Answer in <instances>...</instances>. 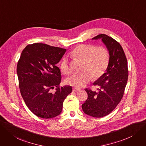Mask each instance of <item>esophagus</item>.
I'll return each mask as SVG.
<instances>
[{
    "label": "esophagus",
    "mask_w": 146,
    "mask_h": 146,
    "mask_svg": "<svg viewBox=\"0 0 146 146\" xmlns=\"http://www.w3.org/2000/svg\"><path fill=\"white\" fill-rule=\"evenodd\" d=\"M81 89H78V88H76V87H74V88L72 89V90L74 91V92H78L80 91Z\"/></svg>",
    "instance_id": "obj_1"
}]
</instances>
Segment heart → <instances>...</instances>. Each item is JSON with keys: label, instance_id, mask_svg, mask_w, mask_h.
I'll list each match as a JSON object with an SVG mask.
<instances>
[{"label": "heart", "instance_id": "1", "mask_svg": "<svg viewBox=\"0 0 146 146\" xmlns=\"http://www.w3.org/2000/svg\"><path fill=\"white\" fill-rule=\"evenodd\" d=\"M72 56L84 61L83 72L74 74L66 80L67 84L76 87H83L93 78H98L106 71L108 66L110 54L107 48L104 46L98 47L92 44H83L78 46L71 53ZM61 71L65 74L71 72L68 59L64 58L60 63Z\"/></svg>", "mask_w": 146, "mask_h": 146}]
</instances>
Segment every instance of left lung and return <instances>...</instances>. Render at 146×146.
<instances>
[{
  "instance_id": "8db88e82",
  "label": "left lung",
  "mask_w": 146,
  "mask_h": 146,
  "mask_svg": "<svg viewBox=\"0 0 146 146\" xmlns=\"http://www.w3.org/2000/svg\"><path fill=\"white\" fill-rule=\"evenodd\" d=\"M101 39L110 52L108 66L93 85L99 86L98 92L86 89L88 97L82 104L85 114L94 117H102L117 107L123 98L128 78L127 62L121 45L111 37L100 34L92 39Z\"/></svg>"
}]
</instances>
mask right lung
I'll return each instance as SVG.
<instances>
[{"mask_svg":"<svg viewBox=\"0 0 146 146\" xmlns=\"http://www.w3.org/2000/svg\"><path fill=\"white\" fill-rule=\"evenodd\" d=\"M66 50L42 43L27 45L17 63L21 95L27 107L38 117L59 115L63 102L72 92L71 86L60 87L61 74L56 66ZM56 88L54 93L50 90Z\"/></svg>","mask_w":146,"mask_h":146,"instance_id":"right-lung-1","label":"right lung"}]
</instances>
